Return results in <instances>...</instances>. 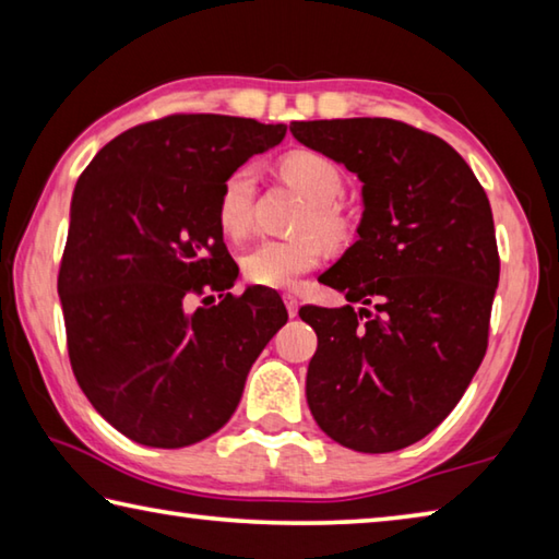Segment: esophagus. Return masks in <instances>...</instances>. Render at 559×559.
I'll use <instances>...</instances> for the list:
<instances>
[{"mask_svg":"<svg viewBox=\"0 0 559 559\" xmlns=\"http://www.w3.org/2000/svg\"><path fill=\"white\" fill-rule=\"evenodd\" d=\"M283 300H286L288 316H290V318H296V316H298V306H300V302H298V298H296V296H293V293H286V296H283Z\"/></svg>","mask_w":559,"mask_h":559,"instance_id":"obj_1","label":"esophagus"}]
</instances>
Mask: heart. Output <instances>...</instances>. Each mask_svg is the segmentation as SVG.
I'll return each mask as SVG.
<instances>
[{
    "label": "heart",
    "instance_id": "1",
    "mask_svg": "<svg viewBox=\"0 0 559 559\" xmlns=\"http://www.w3.org/2000/svg\"><path fill=\"white\" fill-rule=\"evenodd\" d=\"M278 173L288 185L300 189L310 200L298 229L308 236L298 239H266L243 253V276L253 286L286 288L302 273L313 271L323 261V242L337 246L347 239L349 222L335 202L343 194V169L333 157L310 147L288 150L278 159ZM253 197H257V179L251 167H236L224 177L216 194V222L231 239H241L251 229ZM321 238L318 240L314 234Z\"/></svg>",
    "mask_w": 559,
    "mask_h": 559
}]
</instances>
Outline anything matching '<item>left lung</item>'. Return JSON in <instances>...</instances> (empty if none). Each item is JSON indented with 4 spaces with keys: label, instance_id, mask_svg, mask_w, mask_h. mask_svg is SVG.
<instances>
[{
    "label": "left lung",
    "instance_id": "obj_1",
    "mask_svg": "<svg viewBox=\"0 0 559 559\" xmlns=\"http://www.w3.org/2000/svg\"><path fill=\"white\" fill-rule=\"evenodd\" d=\"M293 138L362 179L359 239L318 281L362 310L302 306L306 396L330 439L412 447L447 419L488 347L500 276L486 189L441 138L392 118L300 120Z\"/></svg>",
    "mask_w": 559,
    "mask_h": 559
}]
</instances>
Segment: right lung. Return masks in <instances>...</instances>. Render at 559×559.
Returning <instances> with one entry per match:
<instances>
[{"instance_id": "1", "label": "right lung", "mask_w": 559, "mask_h": 559, "mask_svg": "<svg viewBox=\"0 0 559 559\" xmlns=\"http://www.w3.org/2000/svg\"><path fill=\"white\" fill-rule=\"evenodd\" d=\"M283 135L251 118L175 112L120 132L79 177L59 269L71 370L103 419L143 447L219 431L286 325L276 293H231L239 266L216 222L224 177Z\"/></svg>"}]
</instances>
